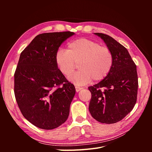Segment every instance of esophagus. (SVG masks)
<instances>
[{
  "label": "esophagus",
  "mask_w": 152,
  "mask_h": 152,
  "mask_svg": "<svg viewBox=\"0 0 152 152\" xmlns=\"http://www.w3.org/2000/svg\"><path fill=\"white\" fill-rule=\"evenodd\" d=\"M82 89V87H79V86H75V90H76V92H79L80 90Z\"/></svg>",
  "instance_id": "obj_1"
}]
</instances>
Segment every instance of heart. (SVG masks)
<instances>
[{
	"mask_svg": "<svg viewBox=\"0 0 152 152\" xmlns=\"http://www.w3.org/2000/svg\"><path fill=\"white\" fill-rule=\"evenodd\" d=\"M56 63L64 75L70 76L74 72L76 64L79 63V71L69 77L77 86L103 80L112 70L113 54L110 49L102 46L96 41L81 38L72 41L68 49H59L56 54Z\"/></svg>",
	"mask_w": 152,
	"mask_h": 152,
	"instance_id": "1",
	"label": "heart"
}]
</instances>
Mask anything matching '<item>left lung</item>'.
Masks as SVG:
<instances>
[{
    "mask_svg": "<svg viewBox=\"0 0 152 152\" xmlns=\"http://www.w3.org/2000/svg\"><path fill=\"white\" fill-rule=\"evenodd\" d=\"M94 34L111 50L113 64L103 80L88 87L91 93L89 110L97 121L114 124L130 113L136 103L138 87L136 66L127 49L112 37L102 33Z\"/></svg>",
    "mask_w": 152,
    "mask_h": 152,
    "instance_id": "obj_1",
    "label": "left lung"
}]
</instances>
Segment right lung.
I'll return each mask as SVG.
<instances>
[{
  "mask_svg": "<svg viewBox=\"0 0 152 152\" xmlns=\"http://www.w3.org/2000/svg\"><path fill=\"white\" fill-rule=\"evenodd\" d=\"M75 34L37 35L21 52L15 73V95L23 115L35 126L53 129L68 117L75 88L59 71L56 54Z\"/></svg>",
  "mask_w": 152,
  "mask_h": 152,
  "instance_id": "obj_1",
  "label": "right lung"
}]
</instances>
